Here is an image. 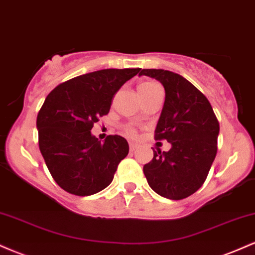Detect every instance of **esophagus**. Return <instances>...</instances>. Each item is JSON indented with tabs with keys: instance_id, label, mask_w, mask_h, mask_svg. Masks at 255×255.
Returning a JSON list of instances; mask_svg holds the SVG:
<instances>
[{
	"instance_id": "obj_1",
	"label": "esophagus",
	"mask_w": 255,
	"mask_h": 255,
	"mask_svg": "<svg viewBox=\"0 0 255 255\" xmlns=\"http://www.w3.org/2000/svg\"><path fill=\"white\" fill-rule=\"evenodd\" d=\"M137 147H139V145L135 144V142H129V148H130V151H135Z\"/></svg>"
}]
</instances>
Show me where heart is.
Wrapping results in <instances>:
<instances>
[{"label": "heart", "instance_id": "heart-1", "mask_svg": "<svg viewBox=\"0 0 255 255\" xmlns=\"http://www.w3.org/2000/svg\"><path fill=\"white\" fill-rule=\"evenodd\" d=\"M159 84H157L156 81H144V83H141L139 85V87H137V90H139V93H146V92H150L152 90H156V89H159ZM125 133L127 134V135L129 136H134L135 135V129H134L133 127H126L125 128Z\"/></svg>", "mask_w": 255, "mask_h": 255}]
</instances>
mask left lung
<instances>
[{"label":"left lung","instance_id":"obj_1","mask_svg":"<svg viewBox=\"0 0 255 255\" xmlns=\"http://www.w3.org/2000/svg\"><path fill=\"white\" fill-rule=\"evenodd\" d=\"M139 75L157 79L165 102L154 139L171 144L168 152L153 150L144 174L154 192L181 200L203 186L217 153L219 122L209 99L181 75L164 69H142Z\"/></svg>","mask_w":255,"mask_h":255}]
</instances>
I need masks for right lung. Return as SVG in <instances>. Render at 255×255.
<instances>
[{"mask_svg": "<svg viewBox=\"0 0 255 255\" xmlns=\"http://www.w3.org/2000/svg\"><path fill=\"white\" fill-rule=\"evenodd\" d=\"M139 72L87 73L60 84L45 98L37 116L38 144L52 178L66 192L86 197L111 183L129 146L120 135H108L101 142L91 129L108 115L122 85Z\"/></svg>", "mask_w": 255, "mask_h": 255, "instance_id": "1", "label": "right lung"}]
</instances>
